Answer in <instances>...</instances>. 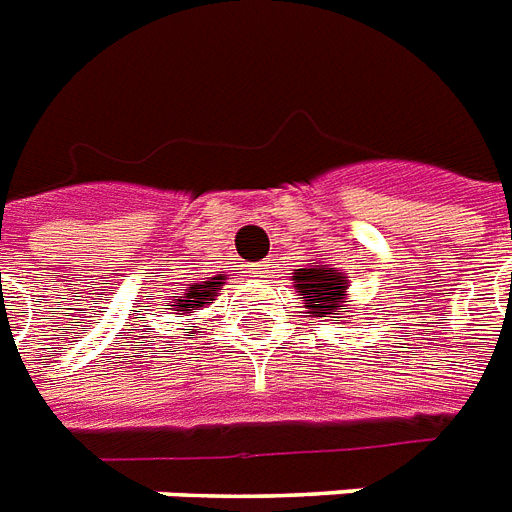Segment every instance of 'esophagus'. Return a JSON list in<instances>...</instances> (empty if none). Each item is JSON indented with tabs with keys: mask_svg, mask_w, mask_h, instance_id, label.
I'll return each instance as SVG.
<instances>
[{
	"mask_svg": "<svg viewBox=\"0 0 512 512\" xmlns=\"http://www.w3.org/2000/svg\"><path fill=\"white\" fill-rule=\"evenodd\" d=\"M269 269H272V264H269V261H256V264H251L253 277H266V274H269Z\"/></svg>",
	"mask_w": 512,
	"mask_h": 512,
	"instance_id": "34e87169",
	"label": "esophagus"
}]
</instances>
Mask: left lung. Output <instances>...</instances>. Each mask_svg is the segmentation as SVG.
Instances as JSON below:
<instances>
[{"instance_id":"1","label":"left lung","mask_w":512,"mask_h":512,"mask_svg":"<svg viewBox=\"0 0 512 512\" xmlns=\"http://www.w3.org/2000/svg\"><path fill=\"white\" fill-rule=\"evenodd\" d=\"M295 290L308 301V314L324 316L335 314V308H340L342 295L348 290V280L342 277L340 269L332 266H311V269H295ZM342 316H332V322H337Z\"/></svg>"}]
</instances>
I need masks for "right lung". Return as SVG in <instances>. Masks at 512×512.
<instances>
[{"mask_svg": "<svg viewBox=\"0 0 512 512\" xmlns=\"http://www.w3.org/2000/svg\"><path fill=\"white\" fill-rule=\"evenodd\" d=\"M222 277H211L209 282H204V285H190L185 293H177L172 295V301H175V311H185V314H190V311H196V308H201L204 303L214 301V293H217L219 287L225 285V282H219Z\"/></svg>", "mask_w": 512, "mask_h": 512, "instance_id": "add662e5", "label": "right lung"}]
</instances>
